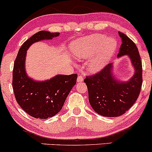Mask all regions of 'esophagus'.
<instances>
[{
  "label": "esophagus",
  "instance_id": "obj_1",
  "mask_svg": "<svg viewBox=\"0 0 152 152\" xmlns=\"http://www.w3.org/2000/svg\"><path fill=\"white\" fill-rule=\"evenodd\" d=\"M83 81V77L81 76H78L77 78V82L78 83H81V82Z\"/></svg>",
  "mask_w": 152,
  "mask_h": 152
}]
</instances>
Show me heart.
<instances>
[{
  "instance_id": "heart-1",
  "label": "heart",
  "mask_w": 152,
  "mask_h": 152,
  "mask_svg": "<svg viewBox=\"0 0 152 152\" xmlns=\"http://www.w3.org/2000/svg\"><path fill=\"white\" fill-rule=\"evenodd\" d=\"M74 54L77 58H90L88 69L91 73L99 72L114 56L118 47L116 39L104 34H94L76 40L72 45Z\"/></svg>"
}]
</instances>
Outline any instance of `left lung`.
I'll use <instances>...</instances> for the list:
<instances>
[{"label":"left lung","mask_w":152,"mask_h":152,"mask_svg":"<svg viewBox=\"0 0 152 152\" xmlns=\"http://www.w3.org/2000/svg\"><path fill=\"white\" fill-rule=\"evenodd\" d=\"M122 45L118 57L128 56L134 73L127 81L117 79L113 64L101 71L84 79L88 91L91 107L104 117H118L130 108L140 95L142 84V66L136 45L127 35L119 32Z\"/></svg>","instance_id":"8db88e82"}]
</instances>
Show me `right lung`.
<instances>
[{
	"mask_svg": "<svg viewBox=\"0 0 152 152\" xmlns=\"http://www.w3.org/2000/svg\"><path fill=\"white\" fill-rule=\"evenodd\" d=\"M59 32L39 31L22 45L14 62L12 88L18 103L34 118H52L61 110L67 96L76 83L77 74H58L45 81H35L25 70L27 50L32 44L50 40Z\"/></svg>",
	"mask_w": 152,
	"mask_h": 152,
	"instance_id": "right-lung-1",
	"label": "right lung"
}]
</instances>
